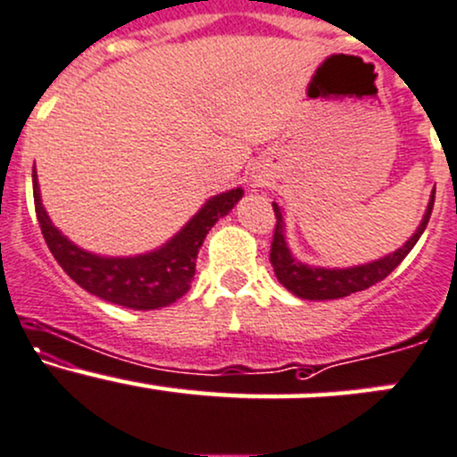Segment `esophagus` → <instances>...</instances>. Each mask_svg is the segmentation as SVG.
<instances>
[{
  "label": "esophagus",
  "mask_w": 457,
  "mask_h": 457,
  "mask_svg": "<svg viewBox=\"0 0 457 457\" xmlns=\"http://www.w3.org/2000/svg\"><path fill=\"white\" fill-rule=\"evenodd\" d=\"M253 187H255V184H253Z\"/></svg>",
  "instance_id": "obj_1"
}]
</instances>
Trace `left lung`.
Here are the masks:
<instances>
[{
  "label": "left lung",
  "instance_id": "1",
  "mask_svg": "<svg viewBox=\"0 0 457 457\" xmlns=\"http://www.w3.org/2000/svg\"><path fill=\"white\" fill-rule=\"evenodd\" d=\"M434 208V193L429 199L428 210H425L423 220L416 228V232L410 237L408 243L403 247H399L397 252L384 255V258L373 260L369 264H358V267L349 269H325V267H308V264L299 262L293 253H290L288 243H286V228H284V214L282 208L278 204H273L275 210V232H273V243H270V264H273L275 278L279 279V284L284 288H288L290 293L297 295L302 299H310V302H325V299H340L347 297L351 293H358V290L369 288V286L382 282L386 275L393 273L399 267L401 260L405 258L416 240L420 238V234L428 228L429 217H432Z\"/></svg>",
  "mask_w": 457,
  "mask_h": 457
}]
</instances>
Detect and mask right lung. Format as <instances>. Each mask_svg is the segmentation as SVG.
Wrapping results in <instances>:
<instances>
[{"label":"right lung","mask_w":457,"mask_h":457,"mask_svg":"<svg viewBox=\"0 0 457 457\" xmlns=\"http://www.w3.org/2000/svg\"><path fill=\"white\" fill-rule=\"evenodd\" d=\"M32 184L34 208H37L43 238L64 273L95 297L132 310L164 308L188 293L190 279L195 275V262H197V253L204 245L205 234L243 197V188L214 195L160 249L140 255H128V258H106V255L84 252L82 247L64 237L45 212L37 171H32Z\"/></svg>","instance_id":"1"}]
</instances>
